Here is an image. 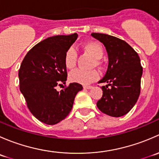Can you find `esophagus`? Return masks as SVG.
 <instances>
[{
  "label": "esophagus",
  "mask_w": 159,
  "mask_h": 159,
  "mask_svg": "<svg viewBox=\"0 0 159 159\" xmlns=\"http://www.w3.org/2000/svg\"><path fill=\"white\" fill-rule=\"evenodd\" d=\"M92 88H93V86H91V85H84V89H91Z\"/></svg>",
  "instance_id": "1"
}]
</instances>
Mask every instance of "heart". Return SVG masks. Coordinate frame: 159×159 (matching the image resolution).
I'll use <instances>...</instances> for the list:
<instances>
[{"label":"heart","instance_id":"obj_1","mask_svg":"<svg viewBox=\"0 0 159 159\" xmlns=\"http://www.w3.org/2000/svg\"><path fill=\"white\" fill-rule=\"evenodd\" d=\"M84 48L95 58L99 60L104 55V50L102 44L98 42L91 41L84 44ZM77 52L74 48H69L65 54V65L68 69H73L76 65ZM97 64L98 62L97 61ZM98 78V73L94 70L77 69L71 72L70 79L74 82L80 83L82 84H89L94 82Z\"/></svg>","mask_w":159,"mask_h":159}]
</instances>
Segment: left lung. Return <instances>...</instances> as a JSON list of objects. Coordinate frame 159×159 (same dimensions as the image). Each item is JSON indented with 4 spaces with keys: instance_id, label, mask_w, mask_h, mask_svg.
Returning <instances> with one entry per match:
<instances>
[{
    "instance_id": "obj_1",
    "label": "left lung",
    "mask_w": 159,
    "mask_h": 159,
    "mask_svg": "<svg viewBox=\"0 0 159 159\" xmlns=\"http://www.w3.org/2000/svg\"><path fill=\"white\" fill-rule=\"evenodd\" d=\"M91 36L105 45L108 56V66L99 83L102 97L97 102L98 109L112 117L126 115L139 99L142 67L139 54L123 40L105 34L92 33Z\"/></svg>"
}]
</instances>
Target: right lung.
Listing matches in <instances>:
<instances>
[{
	"label": "right lung",
	"instance_id": "add662e5",
	"mask_svg": "<svg viewBox=\"0 0 159 159\" xmlns=\"http://www.w3.org/2000/svg\"><path fill=\"white\" fill-rule=\"evenodd\" d=\"M77 38L76 33L46 38L28 51L20 65V92L32 115L46 125H52L65 119L76 94L83 89L81 84L70 83L61 91L56 90V86L66 83L65 54Z\"/></svg>",
	"mask_w": 159,
	"mask_h": 159
}]
</instances>
